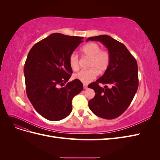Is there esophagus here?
I'll list each match as a JSON object with an SVG mask.
<instances>
[{
    "instance_id": "esophagus-1",
    "label": "esophagus",
    "mask_w": 160,
    "mask_h": 160,
    "mask_svg": "<svg viewBox=\"0 0 160 160\" xmlns=\"http://www.w3.org/2000/svg\"><path fill=\"white\" fill-rule=\"evenodd\" d=\"M83 88H84L85 89H88V85H87V84H83Z\"/></svg>"
}]
</instances>
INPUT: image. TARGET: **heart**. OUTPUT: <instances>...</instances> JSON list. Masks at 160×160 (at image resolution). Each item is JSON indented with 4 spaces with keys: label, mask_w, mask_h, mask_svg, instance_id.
Segmentation results:
<instances>
[{
    "label": "heart",
    "mask_w": 160,
    "mask_h": 160,
    "mask_svg": "<svg viewBox=\"0 0 160 160\" xmlns=\"http://www.w3.org/2000/svg\"><path fill=\"white\" fill-rule=\"evenodd\" d=\"M81 52L85 56L90 57L89 69L81 70L74 75V78L85 84L95 79L99 72H102L108 69L109 65L110 57L108 51L101 50L100 47L95 42L87 43L81 49ZM69 62L73 71L79 69V57L76 53L72 52L69 56Z\"/></svg>",
    "instance_id": "1"
}]
</instances>
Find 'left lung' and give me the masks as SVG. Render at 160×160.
<instances>
[{"label": "left lung", "mask_w": 160, "mask_h": 160, "mask_svg": "<svg viewBox=\"0 0 160 160\" xmlns=\"http://www.w3.org/2000/svg\"><path fill=\"white\" fill-rule=\"evenodd\" d=\"M89 41L102 42L110 57L109 65L103 76L88 85L96 93L89 101V107L98 117L113 119L128 109L137 92L139 85L137 61L123 43L110 36L91 37L86 41ZM99 83L106 85L101 88Z\"/></svg>", "instance_id": "left-lung-1"}]
</instances>
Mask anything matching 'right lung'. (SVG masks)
<instances>
[{"label": "right lung", "instance_id": "1", "mask_svg": "<svg viewBox=\"0 0 160 160\" xmlns=\"http://www.w3.org/2000/svg\"><path fill=\"white\" fill-rule=\"evenodd\" d=\"M83 38L52 33L28 52L24 67L27 97L37 112L48 120L67 117L72 98L83 89L78 79L67 83L72 72L69 56Z\"/></svg>", "mask_w": 160, "mask_h": 160}]
</instances>
